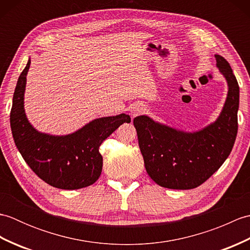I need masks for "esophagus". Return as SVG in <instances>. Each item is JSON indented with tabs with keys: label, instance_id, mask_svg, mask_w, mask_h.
Instances as JSON below:
<instances>
[{
	"label": "esophagus",
	"instance_id": "34e87169",
	"mask_svg": "<svg viewBox=\"0 0 250 250\" xmlns=\"http://www.w3.org/2000/svg\"><path fill=\"white\" fill-rule=\"evenodd\" d=\"M144 110H145L144 105L141 104V103H135V104L132 105V107H131V116L132 117L140 116V115L144 113Z\"/></svg>",
	"mask_w": 250,
	"mask_h": 250
}]
</instances>
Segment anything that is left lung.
Masks as SVG:
<instances>
[{"mask_svg":"<svg viewBox=\"0 0 250 250\" xmlns=\"http://www.w3.org/2000/svg\"><path fill=\"white\" fill-rule=\"evenodd\" d=\"M215 58L229 91L224 109L214 124L186 133L147 116L133 120L146 171L161 187L179 190L199 187L224 164L234 145L240 87L229 62L219 55Z\"/></svg>","mask_w":250,"mask_h":250,"instance_id":"obj_1","label":"left lung"}]
</instances>
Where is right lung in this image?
I'll return each mask as SVG.
<instances>
[{"mask_svg": "<svg viewBox=\"0 0 250 250\" xmlns=\"http://www.w3.org/2000/svg\"><path fill=\"white\" fill-rule=\"evenodd\" d=\"M30 63L29 60L18 78L10 110L15 144L32 171L52 187L65 190L88 187L97 182L102 172L101 144L124 122H131L130 116L120 114L95 119L65 136L40 133L30 125L23 108Z\"/></svg>", "mask_w": 250, "mask_h": 250, "instance_id": "add662e5", "label": "right lung"}]
</instances>
